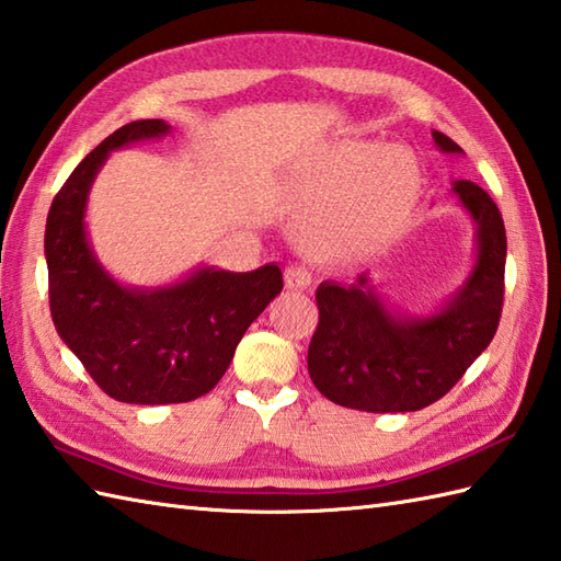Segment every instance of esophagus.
<instances>
[{"label": "esophagus", "instance_id": "esophagus-1", "mask_svg": "<svg viewBox=\"0 0 561 561\" xmlns=\"http://www.w3.org/2000/svg\"><path fill=\"white\" fill-rule=\"evenodd\" d=\"M285 285H288L290 290H307L312 285L310 271L305 266H288L285 268Z\"/></svg>", "mask_w": 561, "mask_h": 561}]
</instances>
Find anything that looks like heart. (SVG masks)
<instances>
[{
    "label": "heart",
    "mask_w": 561,
    "mask_h": 561,
    "mask_svg": "<svg viewBox=\"0 0 561 561\" xmlns=\"http://www.w3.org/2000/svg\"><path fill=\"white\" fill-rule=\"evenodd\" d=\"M421 191L402 147L346 145L288 181L285 201L305 213L297 242L317 261H356L402 232Z\"/></svg>",
    "instance_id": "obj_1"
}]
</instances>
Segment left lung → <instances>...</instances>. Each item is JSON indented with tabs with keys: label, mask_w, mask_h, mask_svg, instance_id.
Here are the masks:
<instances>
[{
	"label": "left lung",
	"mask_w": 561,
	"mask_h": 561,
	"mask_svg": "<svg viewBox=\"0 0 561 561\" xmlns=\"http://www.w3.org/2000/svg\"><path fill=\"white\" fill-rule=\"evenodd\" d=\"M443 152H462L433 130ZM453 191L477 222V264L440 312L397 319L368 288V278L317 288L319 324L307 351V370L334 404L392 414L419 411L448 394L494 339L504 307L506 227L496 203L474 181Z\"/></svg>",
	"instance_id": "obj_1"
}]
</instances>
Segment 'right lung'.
I'll list each match as a JSON object with an SVG mask.
<instances>
[{
    "label": "right lung",
    "mask_w": 561,
    "mask_h": 561,
    "mask_svg": "<svg viewBox=\"0 0 561 561\" xmlns=\"http://www.w3.org/2000/svg\"><path fill=\"white\" fill-rule=\"evenodd\" d=\"M169 133L133 121L91 150L53 198L45 222L50 314L57 334L108 397L125 404H181L208 394L230 368L249 324L283 290L266 264L249 273L201 268L169 288H123L87 242L84 208L108 152Z\"/></svg>",
    "instance_id": "add662e5"
}]
</instances>
